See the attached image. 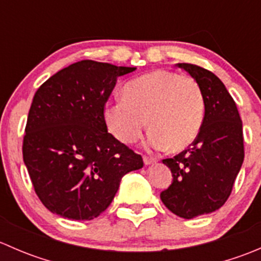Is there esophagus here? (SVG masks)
<instances>
[{"instance_id": "34e87169", "label": "esophagus", "mask_w": 261, "mask_h": 261, "mask_svg": "<svg viewBox=\"0 0 261 261\" xmlns=\"http://www.w3.org/2000/svg\"><path fill=\"white\" fill-rule=\"evenodd\" d=\"M155 163H156V160H155L154 158L144 156V164L145 165H151V164H155Z\"/></svg>"}]
</instances>
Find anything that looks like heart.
Wrapping results in <instances>:
<instances>
[{
  "mask_svg": "<svg viewBox=\"0 0 261 261\" xmlns=\"http://www.w3.org/2000/svg\"><path fill=\"white\" fill-rule=\"evenodd\" d=\"M110 133L123 144H133L150 131L147 145L154 150L187 149L199 135L204 98L191 77L156 69L130 81L123 97L107 102L103 111Z\"/></svg>",
  "mask_w": 261,
  "mask_h": 261,
  "instance_id": "b5f03b06",
  "label": "heart"
}]
</instances>
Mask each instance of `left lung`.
<instances>
[{
  "instance_id": "left-lung-1",
  "label": "left lung",
  "mask_w": 261,
  "mask_h": 261,
  "mask_svg": "<svg viewBox=\"0 0 261 261\" xmlns=\"http://www.w3.org/2000/svg\"><path fill=\"white\" fill-rule=\"evenodd\" d=\"M177 65L201 87L204 117L198 138L189 149L163 160L173 181L160 198L169 211L189 220L221 208L230 197L244 162L243 122L220 78L198 65Z\"/></svg>"
}]
</instances>
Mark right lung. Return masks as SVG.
Segmentation results:
<instances>
[{
    "label": "right lung",
    "instance_id": "right-lung-1",
    "mask_svg": "<svg viewBox=\"0 0 261 261\" xmlns=\"http://www.w3.org/2000/svg\"><path fill=\"white\" fill-rule=\"evenodd\" d=\"M134 67L82 60L55 73L34 96L22 155L34 189L50 212L89 221L111 204L141 155L120 143L105 122L117 78Z\"/></svg>",
    "mask_w": 261,
    "mask_h": 261
}]
</instances>
